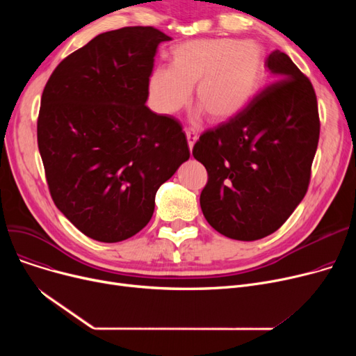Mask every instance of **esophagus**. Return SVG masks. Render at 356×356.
I'll return each mask as SVG.
<instances>
[{
	"label": "esophagus",
	"instance_id": "obj_1",
	"mask_svg": "<svg viewBox=\"0 0 356 356\" xmlns=\"http://www.w3.org/2000/svg\"><path fill=\"white\" fill-rule=\"evenodd\" d=\"M184 133H186V137H188L189 147L192 148V147H193V144H195V143H196V140H197V133H196V129H195V128H186V129H184Z\"/></svg>",
	"mask_w": 356,
	"mask_h": 356
}]
</instances>
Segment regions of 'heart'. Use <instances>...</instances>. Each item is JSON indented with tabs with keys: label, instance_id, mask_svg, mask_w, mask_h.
<instances>
[{
	"label": "heart",
	"instance_id": "b5f03b06",
	"mask_svg": "<svg viewBox=\"0 0 356 356\" xmlns=\"http://www.w3.org/2000/svg\"><path fill=\"white\" fill-rule=\"evenodd\" d=\"M263 51L254 42L197 39L172 50L170 67H157L149 76V98L165 115L188 102L196 83L195 101L212 121L236 115L257 90Z\"/></svg>",
	"mask_w": 356,
	"mask_h": 356
}]
</instances>
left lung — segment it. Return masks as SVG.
Returning <instances> with one entry per match:
<instances>
[{
    "label": "left lung",
    "mask_w": 356,
    "mask_h": 356,
    "mask_svg": "<svg viewBox=\"0 0 356 356\" xmlns=\"http://www.w3.org/2000/svg\"><path fill=\"white\" fill-rule=\"evenodd\" d=\"M270 81L238 114L207 129L193 157L208 172L200 208L209 225L238 241L275 232L307 192L321 134L312 82L274 50Z\"/></svg>",
    "instance_id": "1"
}]
</instances>
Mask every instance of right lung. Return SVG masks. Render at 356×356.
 <instances>
[{
  "label": "right lung",
  "instance_id": "obj_1",
  "mask_svg": "<svg viewBox=\"0 0 356 356\" xmlns=\"http://www.w3.org/2000/svg\"><path fill=\"white\" fill-rule=\"evenodd\" d=\"M168 40L149 26L102 33L65 58L44 86L37 144L49 191L95 241L140 232L160 186L191 157L181 124L145 105L157 46Z\"/></svg>",
  "mask_w": 356,
  "mask_h": 356
}]
</instances>
